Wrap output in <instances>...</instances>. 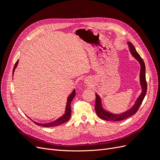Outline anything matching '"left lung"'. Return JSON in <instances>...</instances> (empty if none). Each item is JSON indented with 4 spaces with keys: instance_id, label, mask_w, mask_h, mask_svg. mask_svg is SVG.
<instances>
[{
    "instance_id": "8db88e82",
    "label": "left lung",
    "mask_w": 160,
    "mask_h": 160,
    "mask_svg": "<svg viewBox=\"0 0 160 160\" xmlns=\"http://www.w3.org/2000/svg\"><path fill=\"white\" fill-rule=\"evenodd\" d=\"M128 45L132 55L139 62L140 65H141L140 81H141V85L142 87V93L138 98V100L136 101V102H135L134 106L132 108H131L129 110L127 111L126 112L123 113L122 114H117V115L109 113L108 111L104 110L102 108V106H101L100 98L98 96V94H95L96 98H95V108L96 113L101 119L106 120V121H113V122H116V121L123 120L125 119H127L131 117V116H132L135 113H136V112L138 111L140 107V105H141V104L142 103V101L145 98V96L146 95L148 85H147V81L146 79V65H145L144 61L142 59V58L140 57V55L138 54V52L136 51V50H135L134 46L129 42H128Z\"/></svg>"
}]
</instances>
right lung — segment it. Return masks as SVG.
Returning <instances> with one entry per match:
<instances>
[{"mask_svg":"<svg viewBox=\"0 0 160 160\" xmlns=\"http://www.w3.org/2000/svg\"><path fill=\"white\" fill-rule=\"evenodd\" d=\"M18 62V60L16 62L15 65L14 66V68L12 70V75L14 73V69L17 67V65ZM75 91L73 90V91L72 92V93L68 97V99H67V105H66V109H65V113L64 114V115H62V117H61L60 118H59L58 119H57L55 122H52L51 123H38L37 122H33L35 124H37V125H39V126H42V127H55V126H58L62 123H64L67 121L69 120L70 117H71V103L72 100L73 99V98H75ZM32 120V119H31Z\"/></svg>","mask_w":160,"mask_h":160,"instance_id":"right-lung-1","label":"right lung"}]
</instances>
